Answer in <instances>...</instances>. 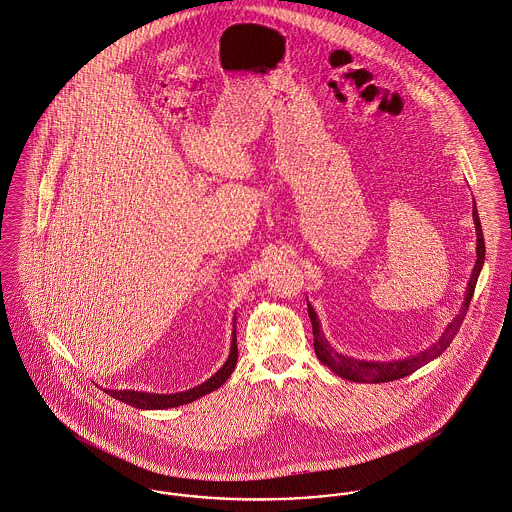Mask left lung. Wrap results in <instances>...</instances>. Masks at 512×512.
I'll list each match as a JSON object with an SVG mask.
<instances>
[{
  "label": "left lung",
  "mask_w": 512,
  "mask_h": 512,
  "mask_svg": "<svg viewBox=\"0 0 512 512\" xmlns=\"http://www.w3.org/2000/svg\"><path fill=\"white\" fill-rule=\"evenodd\" d=\"M472 216L473 224H475V234H477V247H475L477 259H475V265H473L472 276L468 280V288H466L462 310H460V314L454 317L452 323L446 325L444 333L440 335V339L436 343H433L429 349L415 354V356H407V358H401V360H390V362L360 360V358H354V356H345V354L337 353V349L327 341L325 333L321 331L319 317L315 314L312 304L308 302V314H310L312 327H314L315 356L319 358V362H323L337 376H341V378H345L349 382L380 384V382H392V380H399L403 376H409L415 370H419L421 366H425L427 362L434 360L436 356L444 353L450 347L452 339L456 337V333H458V329H460V325L464 321V315H466L468 308H470L473 290H475L477 278H479V273L483 269V261H485V241H483V232H481V222H479V214H477V208H475V200H473Z\"/></svg>",
  "instance_id": "1"
}]
</instances>
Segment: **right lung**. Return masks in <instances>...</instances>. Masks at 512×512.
<instances>
[{"mask_svg": "<svg viewBox=\"0 0 512 512\" xmlns=\"http://www.w3.org/2000/svg\"><path fill=\"white\" fill-rule=\"evenodd\" d=\"M237 339H236V323H234V331H232V347L228 360L224 362V366L210 376L206 382H202L197 388L179 392V394H154V392H132V390H105L107 394L113 395L118 401H124L136 409H169V407H179L185 403H191L202 395L210 394L214 390H218L222 384H226V380L232 376L234 368L237 364Z\"/></svg>", "mask_w": 512, "mask_h": 512, "instance_id": "right-lung-1", "label": "right lung"}]
</instances>
